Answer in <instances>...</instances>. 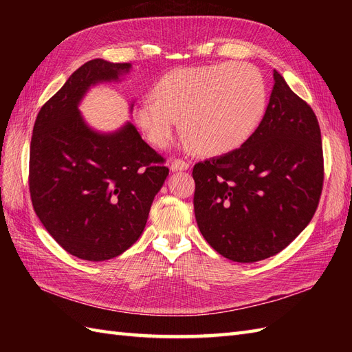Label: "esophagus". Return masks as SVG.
Instances as JSON below:
<instances>
[{
    "instance_id": "obj_1",
    "label": "esophagus",
    "mask_w": 352,
    "mask_h": 352,
    "mask_svg": "<svg viewBox=\"0 0 352 352\" xmlns=\"http://www.w3.org/2000/svg\"><path fill=\"white\" fill-rule=\"evenodd\" d=\"M188 168H189V163L180 158H175L172 164H170V170H172V172H184V170H188Z\"/></svg>"
}]
</instances>
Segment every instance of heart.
I'll return each instance as SVG.
<instances>
[{"label":"heart","instance_id":"heart-1","mask_svg":"<svg viewBox=\"0 0 352 352\" xmlns=\"http://www.w3.org/2000/svg\"><path fill=\"white\" fill-rule=\"evenodd\" d=\"M267 85L248 63H217L168 72L133 109V119L154 146H166L177 129L186 145L207 155L238 150L258 129L267 109Z\"/></svg>","mask_w":352,"mask_h":352}]
</instances>
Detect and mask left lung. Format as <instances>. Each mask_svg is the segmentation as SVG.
Listing matches in <instances>:
<instances>
[{"label":"left lung","instance_id":"obj_1","mask_svg":"<svg viewBox=\"0 0 352 352\" xmlns=\"http://www.w3.org/2000/svg\"><path fill=\"white\" fill-rule=\"evenodd\" d=\"M258 129L238 150L197 163L199 232L223 257L254 263L307 228L323 188L322 133L313 109L279 72Z\"/></svg>","mask_w":352,"mask_h":352}]
</instances>
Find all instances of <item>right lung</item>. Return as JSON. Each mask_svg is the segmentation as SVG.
<instances>
[{
  "label": "right lung",
  "mask_w": 352,
  "mask_h": 352,
  "mask_svg": "<svg viewBox=\"0 0 352 352\" xmlns=\"http://www.w3.org/2000/svg\"><path fill=\"white\" fill-rule=\"evenodd\" d=\"M131 67L102 58L85 63L42 105L32 133V206L60 247L82 260H110L132 247L168 175L164 158L131 122L101 133L78 109L91 87L120 80Z\"/></svg>",
  "instance_id": "right-lung-1"
}]
</instances>
